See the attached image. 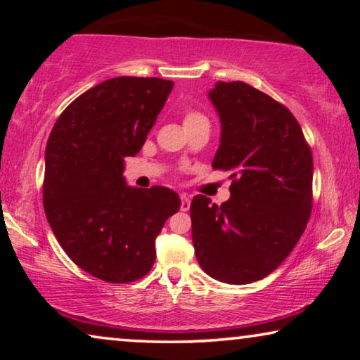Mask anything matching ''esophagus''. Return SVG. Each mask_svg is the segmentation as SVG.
Here are the masks:
<instances>
[{"label":"esophagus","instance_id":"obj_1","mask_svg":"<svg viewBox=\"0 0 360 360\" xmlns=\"http://www.w3.org/2000/svg\"><path fill=\"white\" fill-rule=\"evenodd\" d=\"M190 205H191L190 196L181 195V196H180V210H181V211H188V210H190Z\"/></svg>","mask_w":360,"mask_h":360}]
</instances>
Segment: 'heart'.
I'll use <instances>...</instances> for the list:
<instances>
[{
  "mask_svg": "<svg viewBox=\"0 0 360 360\" xmlns=\"http://www.w3.org/2000/svg\"><path fill=\"white\" fill-rule=\"evenodd\" d=\"M198 121H208V120H206V116L201 115L200 111L188 110V111L185 112V117H184V124H185V126L193 124V122H198Z\"/></svg>",
  "mask_w": 360,
  "mask_h": 360,
  "instance_id": "heart-1",
  "label": "heart"
}]
</instances>
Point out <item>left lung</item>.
<instances>
[{
  "instance_id": "left-lung-1",
  "label": "left lung",
  "mask_w": 360,
  "mask_h": 360,
  "mask_svg": "<svg viewBox=\"0 0 360 360\" xmlns=\"http://www.w3.org/2000/svg\"><path fill=\"white\" fill-rule=\"evenodd\" d=\"M210 100L221 117L214 170L231 172V198L196 195L191 238L200 267L245 285L272 274L307 229L313 208V155L287 106L244 82H218Z\"/></svg>"
}]
</instances>
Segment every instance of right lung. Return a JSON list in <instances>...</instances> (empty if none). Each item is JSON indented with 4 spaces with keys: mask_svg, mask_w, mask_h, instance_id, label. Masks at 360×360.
<instances>
[{
    "mask_svg": "<svg viewBox=\"0 0 360 360\" xmlns=\"http://www.w3.org/2000/svg\"><path fill=\"white\" fill-rule=\"evenodd\" d=\"M174 82L117 77L82 93L52 127L46 147L44 211L78 267L110 283L149 274L155 238L180 198L165 186L131 188L124 157L142 149Z\"/></svg>",
    "mask_w": 360,
    "mask_h": 360,
    "instance_id": "right-lung-1",
    "label": "right lung"
}]
</instances>
